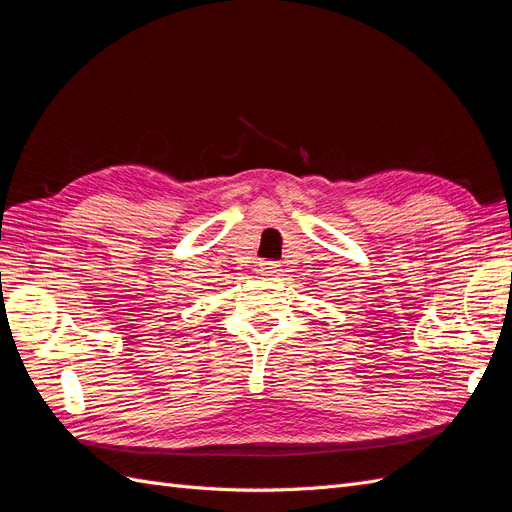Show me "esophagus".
<instances>
[{
    "label": "esophagus",
    "mask_w": 512,
    "mask_h": 512,
    "mask_svg": "<svg viewBox=\"0 0 512 512\" xmlns=\"http://www.w3.org/2000/svg\"><path fill=\"white\" fill-rule=\"evenodd\" d=\"M280 271H282V265H280V262H273V260H262L260 265H258V273L262 277H273V275H277Z\"/></svg>",
    "instance_id": "obj_1"
}]
</instances>
